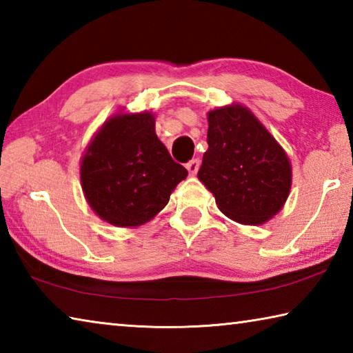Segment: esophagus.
Masks as SVG:
<instances>
[{
	"label": "esophagus",
	"instance_id": "34e87169",
	"mask_svg": "<svg viewBox=\"0 0 353 353\" xmlns=\"http://www.w3.org/2000/svg\"><path fill=\"white\" fill-rule=\"evenodd\" d=\"M199 165H201L199 159H193V160H190V162L187 163V170H188V172H190L191 176H194L196 172H198Z\"/></svg>",
	"mask_w": 353,
	"mask_h": 353
}]
</instances>
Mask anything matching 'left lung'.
<instances>
[{"instance_id":"left-lung-1","label":"left lung","mask_w":353,"mask_h":353,"mask_svg":"<svg viewBox=\"0 0 353 353\" xmlns=\"http://www.w3.org/2000/svg\"><path fill=\"white\" fill-rule=\"evenodd\" d=\"M207 143L198 177L219 210L241 224L271 219L291 188V165L282 146L243 105L208 112Z\"/></svg>"}]
</instances>
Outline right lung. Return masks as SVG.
Instances as JSON below:
<instances>
[{
	"instance_id": "right-lung-1",
	"label": "right lung",
	"mask_w": 353,
	"mask_h": 353,
	"mask_svg": "<svg viewBox=\"0 0 353 353\" xmlns=\"http://www.w3.org/2000/svg\"><path fill=\"white\" fill-rule=\"evenodd\" d=\"M187 174L157 139L149 112L110 118L88 145L81 163L88 204L99 218L118 227L152 219Z\"/></svg>"
}]
</instances>
